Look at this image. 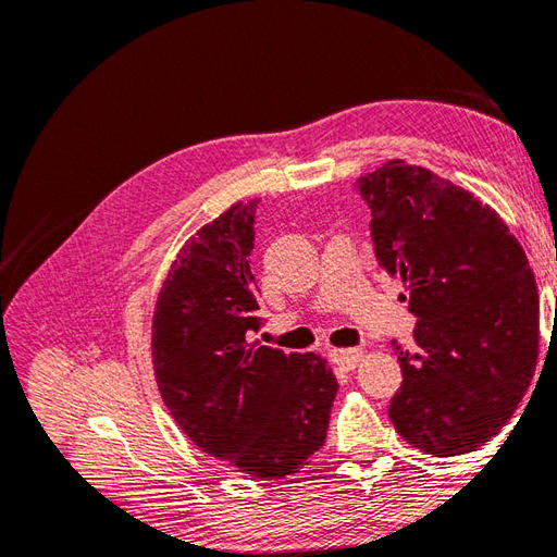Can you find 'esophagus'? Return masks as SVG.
Segmentation results:
<instances>
[{"mask_svg": "<svg viewBox=\"0 0 557 557\" xmlns=\"http://www.w3.org/2000/svg\"><path fill=\"white\" fill-rule=\"evenodd\" d=\"M364 356L362 348H342V350H332L330 358L334 364H339L342 369H352Z\"/></svg>", "mask_w": 557, "mask_h": 557, "instance_id": "obj_1", "label": "esophagus"}]
</instances>
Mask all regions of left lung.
Returning <instances> with one entry per match:
<instances>
[{"label":"left lung","instance_id":"obj_1","mask_svg":"<svg viewBox=\"0 0 557 557\" xmlns=\"http://www.w3.org/2000/svg\"><path fill=\"white\" fill-rule=\"evenodd\" d=\"M358 188L376 260L418 318L413 350L393 342L404 381L387 413L436 458L476 450L534 376L539 295L525 250L497 211L425 166L387 160Z\"/></svg>","mask_w":557,"mask_h":557}]
</instances>
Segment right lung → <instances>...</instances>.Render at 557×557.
<instances>
[{
  "mask_svg": "<svg viewBox=\"0 0 557 557\" xmlns=\"http://www.w3.org/2000/svg\"><path fill=\"white\" fill-rule=\"evenodd\" d=\"M256 201L197 230L170 267L153 313L164 407L188 440L256 479H285L323 448L339 391L315 352L250 346L260 330L250 272Z\"/></svg>",
  "mask_w": 557,
  "mask_h": 557,
  "instance_id": "1",
  "label": "right lung"
}]
</instances>
